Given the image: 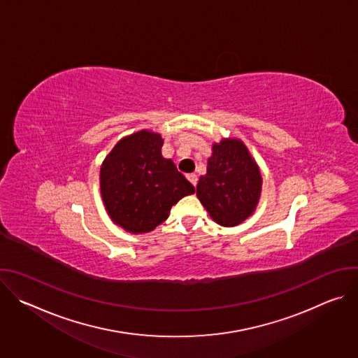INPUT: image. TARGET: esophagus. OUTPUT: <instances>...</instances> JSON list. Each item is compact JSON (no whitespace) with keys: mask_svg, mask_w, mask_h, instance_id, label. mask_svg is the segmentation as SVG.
Wrapping results in <instances>:
<instances>
[{"mask_svg":"<svg viewBox=\"0 0 358 358\" xmlns=\"http://www.w3.org/2000/svg\"><path fill=\"white\" fill-rule=\"evenodd\" d=\"M187 180L195 187L196 185V181H198V178H196V176L192 173V174H187Z\"/></svg>","mask_w":358,"mask_h":358,"instance_id":"34e87169","label":"esophagus"}]
</instances>
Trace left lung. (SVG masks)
<instances>
[{
	"mask_svg": "<svg viewBox=\"0 0 358 358\" xmlns=\"http://www.w3.org/2000/svg\"><path fill=\"white\" fill-rule=\"evenodd\" d=\"M262 189L259 167L238 138H222L213 145L207 174L201 176L196 196L222 227H236L250 217Z\"/></svg>",
	"mask_w": 358,
	"mask_h": 358,
	"instance_id": "1",
	"label": "left lung"
}]
</instances>
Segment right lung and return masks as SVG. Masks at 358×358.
<instances>
[{
  "label": "right lung",
  "mask_w": 358,
  "mask_h": 358,
  "mask_svg": "<svg viewBox=\"0 0 358 358\" xmlns=\"http://www.w3.org/2000/svg\"><path fill=\"white\" fill-rule=\"evenodd\" d=\"M159 133L140 130L122 138L100 167V192L112 221L131 234L155 229L195 188L162 155Z\"/></svg>",
  "instance_id": "add662e5"
}]
</instances>
